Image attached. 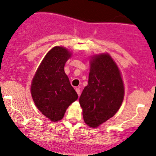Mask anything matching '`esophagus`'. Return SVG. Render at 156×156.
I'll return each instance as SVG.
<instances>
[{
  "label": "esophagus",
  "instance_id": "34e87169",
  "mask_svg": "<svg viewBox=\"0 0 156 156\" xmlns=\"http://www.w3.org/2000/svg\"><path fill=\"white\" fill-rule=\"evenodd\" d=\"M76 91L77 94H78V96H80V89H79V88H76Z\"/></svg>",
  "mask_w": 156,
  "mask_h": 156
}]
</instances>
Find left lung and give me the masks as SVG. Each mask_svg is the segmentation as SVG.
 Segmentation results:
<instances>
[{
    "instance_id": "8db88e82",
    "label": "left lung",
    "mask_w": 156,
    "mask_h": 156,
    "mask_svg": "<svg viewBox=\"0 0 156 156\" xmlns=\"http://www.w3.org/2000/svg\"><path fill=\"white\" fill-rule=\"evenodd\" d=\"M124 86L117 66L108 54L93 57L88 85L79 98L86 124L92 128L112 117L122 103Z\"/></svg>"
}]
</instances>
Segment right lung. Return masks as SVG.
<instances>
[{"instance_id":"obj_1","label":"right lung","mask_w":156,"mask_h":156,"mask_svg":"<svg viewBox=\"0 0 156 156\" xmlns=\"http://www.w3.org/2000/svg\"><path fill=\"white\" fill-rule=\"evenodd\" d=\"M70 55L63 47L52 48L32 80L31 92L36 106L53 122L61 120L68 106L78 99L64 69Z\"/></svg>"}]
</instances>
